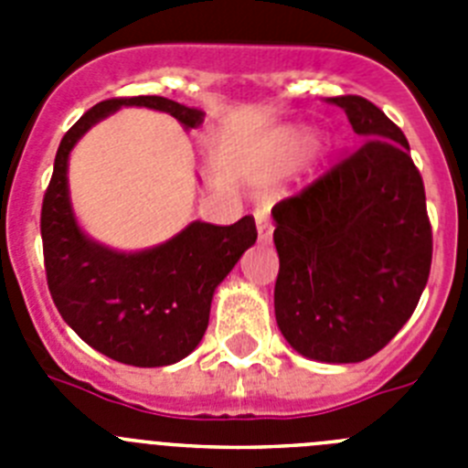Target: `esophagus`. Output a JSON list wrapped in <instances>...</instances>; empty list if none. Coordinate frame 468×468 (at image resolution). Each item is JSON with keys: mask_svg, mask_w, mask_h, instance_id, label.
Returning <instances> with one entry per match:
<instances>
[{"mask_svg": "<svg viewBox=\"0 0 468 468\" xmlns=\"http://www.w3.org/2000/svg\"><path fill=\"white\" fill-rule=\"evenodd\" d=\"M255 225H258L260 243H270L271 234H274V225H271V220H270V210L267 208L255 210Z\"/></svg>", "mask_w": 468, "mask_h": 468, "instance_id": "esophagus-1", "label": "esophagus"}]
</instances>
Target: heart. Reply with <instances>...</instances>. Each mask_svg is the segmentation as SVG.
<instances>
[{
    "mask_svg": "<svg viewBox=\"0 0 468 468\" xmlns=\"http://www.w3.org/2000/svg\"><path fill=\"white\" fill-rule=\"evenodd\" d=\"M312 131L309 128H291V131H285L283 138H281V144H283V150L288 154H297L312 143Z\"/></svg>",
    "mask_w": 468,
    "mask_h": 468,
    "instance_id": "heart-1",
    "label": "heart"
}]
</instances>
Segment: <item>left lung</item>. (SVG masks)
<instances>
[{
	"label": "left lung",
	"mask_w": 468,
	"mask_h": 468,
	"mask_svg": "<svg viewBox=\"0 0 468 468\" xmlns=\"http://www.w3.org/2000/svg\"><path fill=\"white\" fill-rule=\"evenodd\" d=\"M330 102L366 143L271 208L274 314L304 358L358 363L415 312L431 270V225L403 131L361 95Z\"/></svg>",
	"instance_id": "8db88e82"
}]
</instances>
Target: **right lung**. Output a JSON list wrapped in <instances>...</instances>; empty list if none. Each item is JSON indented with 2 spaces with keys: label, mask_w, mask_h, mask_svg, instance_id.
<instances>
[{
  "label": "right lung",
  "mask_w": 468,
  "mask_h": 468,
  "mask_svg": "<svg viewBox=\"0 0 468 468\" xmlns=\"http://www.w3.org/2000/svg\"><path fill=\"white\" fill-rule=\"evenodd\" d=\"M166 112L185 128L204 112L161 95L112 98L90 107L58 147L41 206V241L48 291L65 324L95 351L135 367L183 361L208 328L215 288L258 239L250 215L229 227L194 220L176 237L144 250H114L77 222L68 164L74 144L122 107Z\"/></svg>",
  "instance_id": "1"
}]
</instances>
